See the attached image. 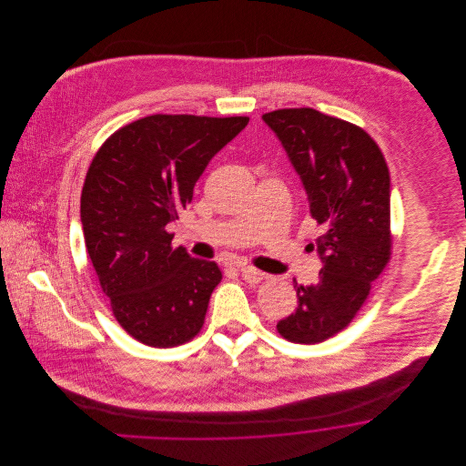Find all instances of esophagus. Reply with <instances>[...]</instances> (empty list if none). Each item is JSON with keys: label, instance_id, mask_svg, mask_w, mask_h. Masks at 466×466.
<instances>
[{"label": "esophagus", "instance_id": "obj_1", "mask_svg": "<svg viewBox=\"0 0 466 466\" xmlns=\"http://www.w3.org/2000/svg\"><path fill=\"white\" fill-rule=\"evenodd\" d=\"M240 272H242V278L248 283H260L266 278V274L262 270H258L257 267L253 266H242L240 267Z\"/></svg>", "mask_w": 466, "mask_h": 466}]
</instances>
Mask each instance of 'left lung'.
I'll return each instance as SVG.
<instances>
[{
	"mask_svg": "<svg viewBox=\"0 0 466 466\" xmlns=\"http://www.w3.org/2000/svg\"><path fill=\"white\" fill-rule=\"evenodd\" d=\"M262 118L287 150L310 215L323 228L310 244L323 260L319 279L307 287L294 279L298 309L276 329L290 342H323L351 323L391 258L388 163L364 129L316 109H278Z\"/></svg>",
	"mask_w": 466,
	"mask_h": 466,
	"instance_id": "left-lung-1",
	"label": "left lung"
}]
</instances>
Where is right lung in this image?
Wrapping results in <instances>:
<instances>
[{"label":"right lung","instance_id":"right-lung-1","mask_svg":"<svg viewBox=\"0 0 466 466\" xmlns=\"http://www.w3.org/2000/svg\"><path fill=\"white\" fill-rule=\"evenodd\" d=\"M248 116L152 115L111 134L95 154L80 196L86 249L120 327L154 348L200 332L222 272L172 248L179 218L209 159Z\"/></svg>","mask_w":466,"mask_h":466}]
</instances>
